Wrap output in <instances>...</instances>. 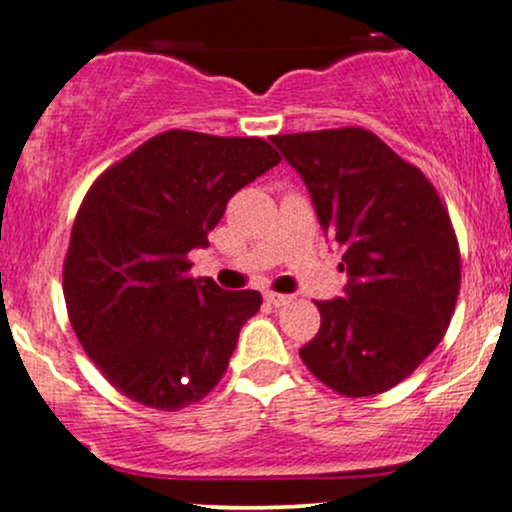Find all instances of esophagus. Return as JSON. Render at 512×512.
<instances>
[{
  "label": "esophagus",
  "mask_w": 512,
  "mask_h": 512,
  "mask_svg": "<svg viewBox=\"0 0 512 512\" xmlns=\"http://www.w3.org/2000/svg\"><path fill=\"white\" fill-rule=\"evenodd\" d=\"M264 301L269 305H274V308H281V305L291 303V296H284V293H276V291H267L264 293Z\"/></svg>",
  "instance_id": "esophagus-1"
}]
</instances>
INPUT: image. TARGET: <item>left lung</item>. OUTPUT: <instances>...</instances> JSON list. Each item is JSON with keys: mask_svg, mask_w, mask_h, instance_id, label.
<instances>
[{"mask_svg": "<svg viewBox=\"0 0 512 512\" xmlns=\"http://www.w3.org/2000/svg\"><path fill=\"white\" fill-rule=\"evenodd\" d=\"M317 219L344 250L346 296L317 301L301 349L320 383L370 397L409 378L445 337L460 296V245L436 187L363 127L276 134Z\"/></svg>", "mask_w": 512, "mask_h": 512, "instance_id": "1", "label": "left lung"}]
</instances>
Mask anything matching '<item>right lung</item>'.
Listing matches in <instances>:
<instances>
[{"mask_svg": "<svg viewBox=\"0 0 512 512\" xmlns=\"http://www.w3.org/2000/svg\"><path fill=\"white\" fill-rule=\"evenodd\" d=\"M281 161L260 137L168 129L103 170L81 202L62 289L76 339L117 392L161 411L207 397L257 291L190 276L240 187Z\"/></svg>", "mask_w": 512, "mask_h": 512, "instance_id": "right-lung-1", "label": "right lung"}]
</instances>
